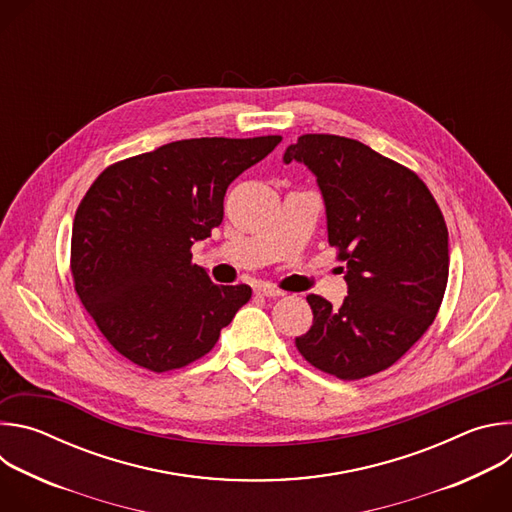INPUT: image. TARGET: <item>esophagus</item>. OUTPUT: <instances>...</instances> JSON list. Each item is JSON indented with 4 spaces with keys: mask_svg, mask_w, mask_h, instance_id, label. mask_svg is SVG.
<instances>
[{
    "mask_svg": "<svg viewBox=\"0 0 512 512\" xmlns=\"http://www.w3.org/2000/svg\"><path fill=\"white\" fill-rule=\"evenodd\" d=\"M257 294H259V296H265V298H279V296H285L279 287H275V285H271V283H261V285L257 287Z\"/></svg>",
    "mask_w": 512,
    "mask_h": 512,
    "instance_id": "esophagus-1",
    "label": "esophagus"
}]
</instances>
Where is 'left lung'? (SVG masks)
<instances>
[{
    "label": "left lung",
    "mask_w": 512,
    "mask_h": 512,
    "mask_svg": "<svg viewBox=\"0 0 512 512\" xmlns=\"http://www.w3.org/2000/svg\"><path fill=\"white\" fill-rule=\"evenodd\" d=\"M304 162L326 204L328 243L346 263L348 296L332 308L310 294L314 322L296 338L312 367L342 381L395 364L442 306L448 227L423 180L356 139L306 133L283 162Z\"/></svg>",
    "instance_id": "8db88e82"
}]
</instances>
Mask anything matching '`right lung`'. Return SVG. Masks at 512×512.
Listing matches in <instances>:
<instances>
[{
  "instance_id": "right-lung-1",
  "label": "right lung",
  "mask_w": 512,
  "mask_h": 512,
  "mask_svg": "<svg viewBox=\"0 0 512 512\" xmlns=\"http://www.w3.org/2000/svg\"><path fill=\"white\" fill-rule=\"evenodd\" d=\"M279 141H172L111 164L87 190L72 223V281L107 342L137 367L166 373L202 358L251 300L245 283H212L190 249L223 223L229 184Z\"/></svg>"
}]
</instances>
